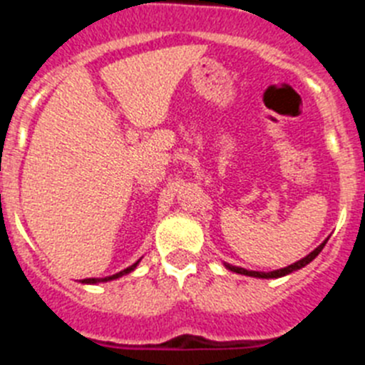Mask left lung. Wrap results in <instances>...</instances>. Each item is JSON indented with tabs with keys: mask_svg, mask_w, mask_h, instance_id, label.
<instances>
[{
	"mask_svg": "<svg viewBox=\"0 0 365 365\" xmlns=\"http://www.w3.org/2000/svg\"><path fill=\"white\" fill-rule=\"evenodd\" d=\"M325 243H327V240L324 241V243L320 245V247H316L314 250H312L309 256H305L303 259L296 261V263H292V265L285 267V269H279V270H272V272H256V270H247V269H241V267H234V265H227V269H230L232 272H237V274H245V276H252V278H282V276H287V274L294 272V270H299L302 267L309 265L312 259H314L318 254L322 252V248L325 247Z\"/></svg>",
	"mask_w": 365,
	"mask_h": 365,
	"instance_id": "obj_1",
	"label": "left lung"
}]
</instances>
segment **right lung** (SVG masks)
Wrapping results in <instances>:
<instances>
[{
	"instance_id": "obj_1",
	"label": "right lung",
	"mask_w": 365,
	"mask_h": 365,
	"mask_svg": "<svg viewBox=\"0 0 365 365\" xmlns=\"http://www.w3.org/2000/svg\"><path fill=\"white\" fill-rule=\"evenodd\" d=\"M138 265V261L137 263H133V265L131 267H128V269H124V270H120V272H117V274H113V276H108V278H87V279H82V283H98V282H111V279H117V278H120V276H124V274H130L131 270L135 269V267Z\"/></svg>"
}]
</instances>
